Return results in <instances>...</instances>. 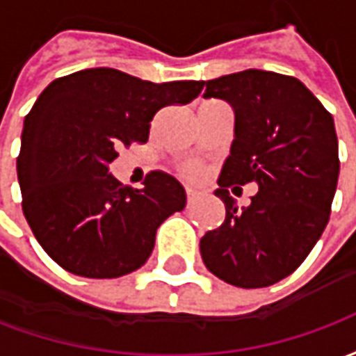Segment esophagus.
Masks as SVG:
<instances>
[{"label": "esophagus", "mask_w": 356, "mask_h": 356, "mask_svg": "<svg viewBox=\"0 0 356 356\" xmlns=\"http://www.w3.org/2000/svg\"><path fill=\"white\" fill-rule=\"evenodd\" d=\"M196 198H200V193L194 191V188H186V202L191 204V202H194Z\"/></svg>", "instance_id": "34e87169"}]
</instances>
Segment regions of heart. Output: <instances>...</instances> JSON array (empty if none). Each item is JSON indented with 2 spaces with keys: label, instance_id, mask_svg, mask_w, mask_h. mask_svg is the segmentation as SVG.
<instances>
[{
  "label": "heart",
  "instance_id": "b5f03b06",
  "mask_svg": "<svg viewBox=\"0 0 356 356\" xmlns=\"http://www.w3.org/2000/svg\"><path fill=\"white\" fill-rule=\"evenodd\" d=\"M186 175H188V177H198V175H200V168H198V165H188V168H186Z\"/></svg>",
  "mask_w": 356,
  "mask_h": 356
}]
</instances>
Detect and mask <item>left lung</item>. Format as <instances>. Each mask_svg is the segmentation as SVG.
Segmentation results:
<instances>
[{
  "instance_id": "obj_1",
  "label": "left lung",
  "mask_w": 356,
  "mask_h": 356,
  "mask_svg": "<svg viewBox=\"0 0 356 356\" xmlns=\"http://www.w3.org/2000/svg\"><path fill=\"white\" fill-rule=\"evenodd\" d=\"M204 86V99L234 110V139L216 191L227 213L202 236V259L232 286L265 288L305 261L328 225L339 177L334 118L284 74L250 68ZM246 182L258 194L238 209L228 186Z\"/></svg>"
}]
</instances>
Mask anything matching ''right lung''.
I'll return each mask as SVG.
<instances>
[{
    "label": "right lung",
    "mask_w": 356,
    "mask_h": 356,
    "mask_svg": "<svg viewBox=\"0 0 356 356\" xmlns=\"http://www.w3.org/2000/svg\"><path fill=\"white\" fill-rule=\"evenodd\" d=\"M204 81L152 83L114 68L51 81L24 118L17 160L22 211L40 246L68 273L118 278L145 265L158 227L186 204L177 179L143 188L108 171L120 145L147 143L160 108L188 104Z\"/></svg>",
    "instance_id": "right-lung-1"
}]
</instances>
